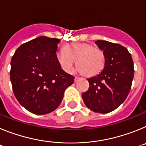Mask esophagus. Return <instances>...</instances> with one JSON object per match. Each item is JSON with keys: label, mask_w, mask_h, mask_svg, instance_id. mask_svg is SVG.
<instances>
[{"label": "esophagus", "mask_w": 146, "mask_h": 146, "mask_svg": "<svg viewBox=\"0 0 146 146\" xmlns=\"http://www.w3.org/2000/svg\"><path fill=\"white\" fill-rule=\"evenodd\" d=\"M80 77H74V82H77L78 80H80Z\"/></svg>", "instance_id": "34e87169"}]
</instances>
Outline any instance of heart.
<instances>
[{"label": "heart", "mask_w": 146, "mask_h": 146, "mask_svg": "<svg viewBox=\"0 0 146 146\" xmlns=\"http://www.w3.org/2000/svg\"><path fill=\"white\" fill-rule=\"evenodd\" d=\"M58 64L66 72L74 71L75 60L82 75L93 77L99 74L105 66V56L102 50L89 43H72L66 45L64 52L56 55Z\"/></svg>", "instance_id": "heart-1"}]
</instances>
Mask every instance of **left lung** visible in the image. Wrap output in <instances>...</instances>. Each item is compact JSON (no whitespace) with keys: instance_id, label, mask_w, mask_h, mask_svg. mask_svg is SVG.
I'll use <instances>...</instances> for the list:
<instances>
[{"instance_id":"left-lung-1","label":"left lung","mask_w":146,"mask_h":146,"mask_svg":"<svg viewBox=\"0 0 146 146\" xmlns=\"http://www.w3.org/2000/svg\"><path fill=\"white\" fill-rule=\"evenodd\" d=\"M95 43L103 51L105 66L102 72L88 78L89 88L82 97L88 108L108 113L126 99L134 77V64L127 49L118 44L98 40Z\"/></svg>"}]
</instances>
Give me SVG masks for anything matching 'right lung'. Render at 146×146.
Returning <instances> with one entry per match:
<instances>
[{"label": "right lung", "mask_w": 146, "mask_h": 146, "mask_svg": "<svg viewBox=\"0 0 146 146\" xmlns=\"http://www.w3.org/2000/svg\"><path fill=\"white\" fill-rule=\"evenodd\" d=\"M56 38L40 36L17 49L11 61L10 80L17 101L36 115L47 114L60 105L74 77L61 69L56 58Z\"/></svg>", "instance_id": "right-lung-1"}]
</instances>
